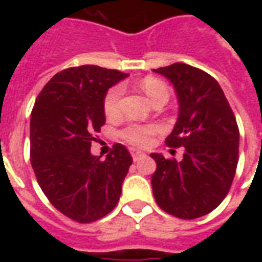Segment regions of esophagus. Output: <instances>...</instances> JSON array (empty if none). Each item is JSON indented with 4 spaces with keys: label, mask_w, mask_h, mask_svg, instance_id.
<instances>
[{
    "label": "esophagus",
    "mask_w": 262,
    "mask_h": 262,
    "mask_svg": "<svg viewBox=\"0 0 262 262\" xmlns=\"http://www.w3.org/2000/svg\"><path fill=\"white\" fill-rule=\"evenodd\" d=\"M130 154H132V157H133V160H135V161H137V160H140V159H143V157H144V153H143V151H139V150H135V148H132Z\"/></svg>",
    "instance_id": "1"
}]
</instances>
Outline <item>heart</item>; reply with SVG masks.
<instances>
[{
	"mask_svg": "<svg viewBox=\"0 0 262 262\" xmlns=\"http://www.w3.org/2000/svg\"><path fill=\"white\" fill-rule=\"evenodd\" d=\"M142 91L148 97L151 103L167 102L170 97V88L157 77H144L140 81ZM120 98H122V86L111 88L103 98V112L109 119H115L120 115ZM160 132V127L156 125H140L130 123L120 130L119 136L123 142L129 143L135 147H148L153 143L154 136Z\"/></svg>",
	"mask_w": 262,
	"mask_h": 262,
	"instance_id": "1",
	"label": "heart"
}]
</instances>
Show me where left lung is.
<instances>
[{"label":"left lung","mask_w":262,"mask_h":262,"mask_svg":"<svg viewBox=\"0 0 262 262\" xmlns=\"http://www.w3.org/2000/svg\"><path fill=\"white\" fill-rule=\"evenodd\" d=\"M176 88L180 114L165 139L184 147V159L151 153L154 199L167 213L196 219L210 213L229 193L238 163V126L219 82L203 70L174 63L154 70Z\"/></svg>","instance_id":"1"}]
</instances>
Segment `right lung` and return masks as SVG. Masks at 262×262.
Segmentation results:
<instances>
[{"mask_svg":"<svg viewBox=\"0 0 262 262\" xmlns=\"http://www.w3.org/2000/svg\"><path fill=\"white\" fill-rule=\"evenodd\" d=\"M127 74L78 66L43 86L31 114V164L49 202L78 223L102 219L119 201L130 167L127 148L116 143L106 159L91 154L105 125L103 98Z\"/></svg>","mask_w":262,"mask_h":262,"instance_id":"add662e5","label":"right lung"}]
</instances>
